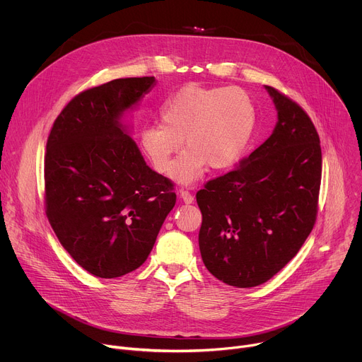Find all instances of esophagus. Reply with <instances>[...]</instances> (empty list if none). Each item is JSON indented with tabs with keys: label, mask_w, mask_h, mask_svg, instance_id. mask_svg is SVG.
<instances>
[{
	"label": "esophagus",
	"mask_w": 362,
	"mask_h": 362,
	"mask_svg": "<svg viewBox=\"0 0 362 362\" xmlns=\"http://www.w3.org/2000/svg\"><path fill=\"white\" fill-rule=\"evenodd\" d=\"M179 196H180V199L186 203V204H190V203H193V194L189 192V190H186V189H180L179 190Z\"/></svg>",
	"instance_id": "esophagus-1"
}]
</instances>
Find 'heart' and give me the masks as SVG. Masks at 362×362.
I'll list each match as a JSON object with an SVG mask.
<instances>
[{"instance_id":"heart-1","label":"heart","mask_w":362,"mask_h":362,"mask_svg":"<svg viewBox=\"0 0 362 362\" xmlns=\"http://www.w3.org/2000/svg\"><path fill=\"white\" fill-rule=\"evenodd\" d=\"M159 122L140 130V150L163 175L183 141L186 150L173 163L170 176L190 185L208 166L222 170L242 158L252 137L255 107L242 88L187 84L162 103Z\"/></svg>"}]
</instances>
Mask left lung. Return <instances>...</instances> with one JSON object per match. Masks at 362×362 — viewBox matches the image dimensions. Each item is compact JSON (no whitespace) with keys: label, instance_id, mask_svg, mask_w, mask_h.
I'll return each instance as SVG.
<instances>
[{"label":"left lung","instance_id":"obj_1","mask_svg":"<svg viewBox=\"0 0 362 362\" xmlns=\"http://www.w3.org/2000/svg\"><path fill=\"white\" fill-rule=\"evenodd\" d=\"M272 134L242 165L196 193L199 249L219 281L252 288L269 281L311 233L321 185L320 136L308 115L274 87Z\"/></svg>","mask_w":362,"mask_h":362}]
</instances>
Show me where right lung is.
<instances>
[{"instance_id":"1","label":"right lung","mask_w":362,"mask_h":362,"mask_svg":"<svg viewBox=\"0 0 362 362\" xmlns=\"http://www.w3.org/2000/svg\"><path fill=\"white\" fill-rule=\"evenodd\" d=\"M156 86L117 78L76 95L47 140V216L73 259L98 278L144 264L176 203L169 179L151 170L126 116Z\"/></svg>"}]
</instances>
